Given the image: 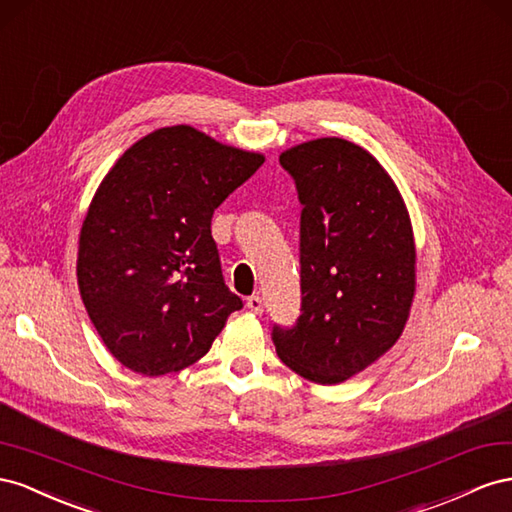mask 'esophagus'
<instances>
[{
    "label": "esophagus",
    "instance_id": "34e87169",
    "mask_svg": "<svg viewBox=\"0 0 512 512\" xmlns=\"http://www.w3.org/2000/svg\"><path fill=\"white\" fill-rule=\"evenodd\" d=\"M246 306H248V311L255 313V315L264 313V302H261L259 296H251V298H248V300H246Z\"/></svg>",
    "mask_w": 512,
    "mask_h": 512
}]
</instances>
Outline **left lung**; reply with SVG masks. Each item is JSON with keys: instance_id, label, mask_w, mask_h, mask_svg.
<instances>
[{"instance_id": "left-lung-1", "label": "left lung", "mask_w": 512, "mask_h": 512, "mask_svg": "<svg viewBox=\"0 0 512 512\" xmlns=\"http://www.w3.org/2000/svg\"><path fill=\"white\" fill-rule=\"evenodd\" d=\"M300 216L302 315L274 326L276 354L309 382L341 384L399 341L416 294V244L397 184L360 145L321 137L285 150Z\"/></svg>"}]
</instances>
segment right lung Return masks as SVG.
Wrapping results in <instances>:
<instances>
[{"instance_id":"obj_1","label":"right lung","mask_w":512,"mask_h":512,"mask_svg":"<svg viewBox=\"0 0 512 512\" xmlns=\"http://www.w3.org/2000/svg\"><path fill=\"white\" fill-rule=\"evenodd\" d=\"M264 160L178 124L130 145L102 178L79 233L77 281L126 369L158 377L191 367L242 309L210 225Z\"/></svg>"}]
</instances>
